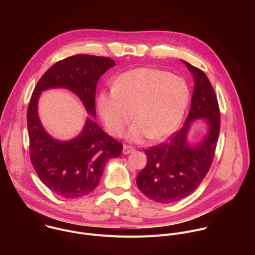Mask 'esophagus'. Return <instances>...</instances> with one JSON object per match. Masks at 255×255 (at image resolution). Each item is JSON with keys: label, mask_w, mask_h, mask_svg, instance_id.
Here are the masks:
<instances>
[{"label": "esophagus", "mask_w": 255, "mask_h": 255, "mask_svg": "<svg viewBox=\"0 0 255 255\" xmlns=\"http://www.w3.org/2000/svg\"><path fill=\"white\" fill-rule=\"evenodd\" d=\"M135 150V148L134 147H132V146H128V145H127V146H126V145H125V146L123 147V154H129V153H131V152H133Z\"/></svg>", "instance_id": "obj_1"}]
</instances>
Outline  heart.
I'll return each mask as SVG.
<instances>
[{
  "mask_svg": "<svg viewBox=\"0 0 255 255\" xmlns=\"http://www.w3.org/2000/svg\"><path fill=\"white\" fill-rule=\"evenodd\" d=\"M189 101L184 79L161 69L139 67L124 72L110 91H101L97 109L107 131L114 136L123 133L133 111L135 121L126 138L140 143L148 137L169 136L180 124Z\"/></svg>",
  "mask_w": 255,
  "mask_h": 255,
  "instance_id": "b5f03b06",
  "label": "heart"
}]
</instances>
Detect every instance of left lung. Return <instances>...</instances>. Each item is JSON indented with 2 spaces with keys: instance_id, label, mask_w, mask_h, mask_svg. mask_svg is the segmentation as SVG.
I'll list each match as a JSON object with an SVG mask.
<instances>
[{
  "instance_id": "obj_1",
  "label": "left lung",
  "mask_w": 255,
  "mask_h": 255,
  "mask_svg": "<svg viewBox=\"0 0 255 255\" xmlns=\"http://www.w3.org/2000/svg\"><path fill=\"white\" fill-rule=\"evenodd\" d=\"M183 61L194 78L192 104L185 125L166 143L146 149L147 163L138 173V189L148 199L169 204L195 192L214 159L220 132V111L214 89L198 67ZM197 120H205L207 132L198 142L188 140L189 129Z\"/></svg>"
}]
</instances>
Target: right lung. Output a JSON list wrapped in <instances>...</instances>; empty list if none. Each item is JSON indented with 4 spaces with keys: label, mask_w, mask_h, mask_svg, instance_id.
<instances>
[{
    "label": "right lung",
    "mask_w": 255,
    "mask_h": 255,
    "mask_svg": "<svg viewBox=\"0 0 255 255\" xmlns=\"http://www.w3.org/2000/svg\"><path fill=\"white\" fill-rule=\"evenodd\" d=\"M114 65L115 61L109 57L70 56L53 64L32 94L27 111L31 162L42 183L61 198L76 199L92 193L100 184L107 161L121 154L123 145L91 118H96L98 81ZM51 88H66L74 92L91 116L87 118L82 131L69 140L52 137L39 119L40 95Z\"/></svg>",
    "instance_id": "add662e5"
}]
</instances>
